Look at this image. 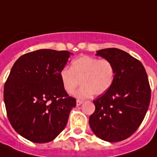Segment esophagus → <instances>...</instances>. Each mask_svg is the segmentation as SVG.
Returning a JSON list of instances; mask_svg holds the SVG:
<instances>
[{
	"label": "esophagus",
	"mask_w": 157,
	"mask_h": 157,
	"mask_svg": "<svg viewBox=\"0 0 157 157\" xmlns=\"http://www.w3.org/2000/svg\"><path fill=\"white\" fill-rule=\"evenodd\" d=\"M83 104V101H81V100H76V105L77 106H80L81 105H82Z\"/></svg>",
	"instance_id": "34e87169"
}]
</instances>
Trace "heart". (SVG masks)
Listing matches in <instances>:
<instances>
[{
    "instance_id": "1",
    "label": "heart",
    "mask_w": 157,
    "mask_h": 157,
    "mask_svg": "<svg viewBox=\"0 0 157 157\" xmlns=\"http://www.w3.org/2000/svg\"><path fill=\"white\" fill-rule=\"evenodd\" d=\"M60 76L64 90L72 94L80 85L82 86L75 93L78 98H88L104 94L113 85L115 79V68L107 59L93 56H79L72 61L71 68H62Z\"/></svg>"
}]
</instances>
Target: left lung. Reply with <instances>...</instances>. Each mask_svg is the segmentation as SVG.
Instances as JSON below:
<instances>
[{
	"label": "left lung",
	"instance_id": "8db88e82",
	"mask_svg": "<svg viewBox=\"0 0 157 157\" xmlns=\"http://www.w3.org/2000/svg\"><path fill=\"white\" fill-rule=\"evenodd\" d=\"M115 68L111 88L93 101L95 112L89 125L100 139L118 142L127 139L142 123L151 101L148 75L137 59L116 48L97 51Z\"/></svg>",
	"mask_w": 157,
	"mask_h": 157
}]
</instances>
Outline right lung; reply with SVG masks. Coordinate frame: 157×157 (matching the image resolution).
<instances>
[{"label":"right lung","mask_w":157,"mask_h":157,"mask_svg":"<svg viewBox=\"0 0 157 157\" xmlns=\"http://www.w3.org/2000/svg\"><path fill=\"white\" fill-rule=\"evenodd\" d=\"M71 54L52 49L28 52L10 71L4 88L8 118L14 130L30 141H52L64 130L76 106L60 76Z\"/></svg>","instance_id":"1"}]
</instances>
